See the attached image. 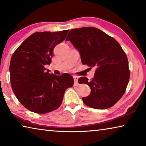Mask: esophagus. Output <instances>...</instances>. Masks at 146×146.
Instances as JSON below:
<instances>
[{
	"label": "esophagus",
	"instance_id": "1",
	"mask_svg": "<svg viewBox=\"0 0 146 146\" xmlns=\"http://www.w3.org/2000/svg\"><path fill=\"white\" fill-rule=\"evenodd\" d=\"M73 79H74V82H75V85H78V77L77 76H73Z\"/></svg>",
	"mask_w": 146,
	"mask_h": 146
}]
</instances>
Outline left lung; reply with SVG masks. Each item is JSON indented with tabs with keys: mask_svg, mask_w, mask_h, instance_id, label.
<instances>
[{
	"mask_svg": "<svg viewBox=\"0 0 146 146\" xmlns=\"http://www.w3.org/2000/svg\"><path fill=\"white\" fill-rule=\"evenodd\" d=\"M66 40L78 51L84 65L96 68L92 80L82 76L78 80L91 88L89 96L82 97L84 103L98 110L115 104L124 94L130 76L127 56L119 43L93 27L71 29Z\"/></svg>",
	"mask_w": 146,
	"mask_h": 146,
	"instance_id": "1",
	"label": "left lung"
}]
</instances>
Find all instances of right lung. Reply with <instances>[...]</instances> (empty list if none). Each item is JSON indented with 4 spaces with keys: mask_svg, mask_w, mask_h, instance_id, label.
Wrapping results in <instances>:
<instances>
[{
    "mask_svg": "<svg viewBox=\"0 0 146 146\" xmlns=\"http://www.w3.org/2000/svg\"><path fill=\"white\" fill-rule=\"evenodd\" d=\"M68 30L36 32L27 38L11 56L9 73L12 90L24 107L36 113L56 110L66 89L73 86L70 74L49 73L53 49L64 40Z\"/></svg>",
    "mask_w": 146,
    "mask_h": 146,
    "instance_id": "add662e5",
    "label": "right lung"
}]
</instances>
